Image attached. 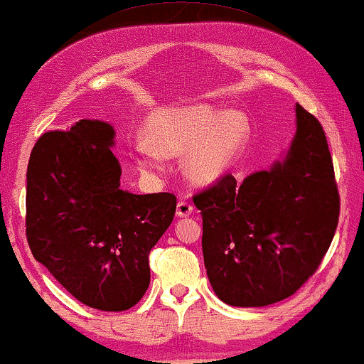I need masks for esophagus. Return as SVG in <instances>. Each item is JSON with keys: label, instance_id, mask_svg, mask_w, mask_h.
Here are the masks:
<instances>
[{"label": "esophagus", "instance_id": "34e87169", "mask_svg": "<svg viewBox=\"0 0 364 364\" xmlns=\"http://www.w3.org/2000/svg\"><path fill=\"white\" fill-rule=\"evenodd\" d=\"M193 207L187 200H181L177 203V215L178 217H188L192 213Z\"/></svg>", "mask_w": 364, "mask_h": 364}]
</instances>
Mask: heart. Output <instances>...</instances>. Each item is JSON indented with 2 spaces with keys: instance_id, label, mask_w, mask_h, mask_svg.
<instances>
[{
  "instance_id": "b5f03b06",
  "label": "heart",
  "mask_w": 364,
  "mask_h": 364,
  "mask_svg": "<svg viewBox=\"0 0 364 364\" xmlns=\"http://www.w3.org/2000/svg\"><path fill=\"white\" fill-rule=\"evenodd\" d=\"M252 124L243 111L200 102L159 111L147 124V141L134 151L142 171L159 173L162 157H178L186 151V173L197 183L220 178L245 151Z\"/></svg>"
}]
</instances>
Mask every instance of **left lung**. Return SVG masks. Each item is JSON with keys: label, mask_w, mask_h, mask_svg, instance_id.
I'll use <instances>...</instances> for the list:
<instances>
[{"label": "left lung", "mask_w": 364, "mask_h": 364, "mask_svg": "<svg viewBox=\"0 0 364 364\" xmlns=\"http://www.w3.org/2000/svg\"><path fill=\"white\" fill-rule=\"evenodd\" d=\"M296 134L282 161L237 183L232 173L197 196L202 252L215 295L232 306L291 296L335 237L340 196L325 131L295 106Z\"/></svg>", "instance_id": "8db88e82"}]
</instances>
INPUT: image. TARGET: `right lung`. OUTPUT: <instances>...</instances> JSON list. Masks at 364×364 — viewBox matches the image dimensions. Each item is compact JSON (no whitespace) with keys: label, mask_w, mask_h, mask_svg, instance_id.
<instances>
[{"label":"right lung","mask_w":364,"mask_h":364,"mask_svg":"<svg viewBox=\"0 0 364 364\" xmlns=\"http://www.w3.org/2000/svg\"><path fill=\"white\" fill-rule=\"evenodd\" d=\"M111 124L82 119L43 134L26 183V237L33 257L84 305L124 311L151 283L149 253L176 215L173 193L121 188Z\"/></svg>","instance_id":"right-lung-1"}]
</instances>
